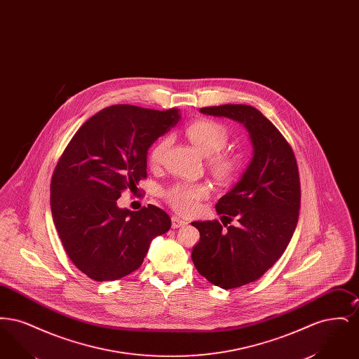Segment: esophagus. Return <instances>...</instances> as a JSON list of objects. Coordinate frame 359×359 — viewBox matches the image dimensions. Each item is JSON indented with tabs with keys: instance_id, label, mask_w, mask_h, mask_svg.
<instances>
[{
	"instance_id": "1",
	"label": "esophagus",
	"mask_w": 359,
	"mask_h": 359,
	"mask_svg": "<svg viewBox=\"0 0 359 359\" xmlns=\"http://www.w3.org/2000/svg\"><path fill=\"white\" fill-rule=\"evenodd\" d=\"M187 222L186 221H183V219H180L179 217H172V227L173 229H179V227H183V226H186Z\"/></svg>"
}]
</instances>
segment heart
I'll return each instance as SVG.
<instances>
[{"label":"heart","mask_w":359,"mask_h":359,"mask_svg":"<svg viewBox=\"0 0 359 359\" xmlns=\"http://www.w3.org/2000/svg\"><path fill=\"white\" fill-rule=\"evenodd\" d=\"M186 137L192 147L203 156H210V168L214 175L222 180L230 179L236 170L234 161L218 152L226 145L227 133L221 123L211 120H198L186 128ZM167 147V140H160L154 144L148 156V163L152 168L160 165ZM210 194L205 183H179L165 192V199L179 214H192L198 210L199 202Z\"/></svg>","instance_id":"heart-1"}]
</instances>
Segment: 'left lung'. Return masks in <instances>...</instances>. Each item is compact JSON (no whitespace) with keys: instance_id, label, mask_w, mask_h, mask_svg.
Here are the masks:
<instances>
[{"instance_id":"8db88e82","label":"left lung","mask_w":359,"mask_h":359,"mask_svg":"<svg viewBox=\"0 0 359 359\" xmlns=\"http://www.w3.org/2000/svg\"><path fill=\"white\" fill-rule=\"evenodd\" d=\"M212 117L242 123L253 156L241 179L215 205L226 222H192L201 241L192 249L198 272L223 290L258 280L283 256L294 233L300 210V180L293 151L271 121L249 104L199 109Z\"/></svg>"}]
</instances>
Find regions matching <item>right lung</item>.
<instances>
[{
    "label": "right lung",
    "instance_id": "right-lung-1",
    "mask_svg": "<svg viewBox=\"0 0 359 359\" xmlns=\"http://www.w3.org/2000/svg\"><path fill=\"white\" fill-rule=\"evenodd\" d=\"M180 121V110L114 104L79 128L51 180L52 219L74 265L95 281L138 269L151 242L171 229L154 205L130 211L117 199L147 177L151 145Z\"/></svg>",
    "mask_w": 359,
    "mask_h": 359
}]
</instances>
